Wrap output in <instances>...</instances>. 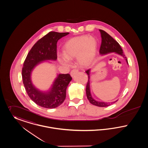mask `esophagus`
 Listing matches in <instances>:
<instances>
[{"mask_svg": "<svg viewBox=\"0 0 148 148\" xmlns=\"http://www.w3.org/2000/svg\"><path fill=\"white\" fill-rule=\"evenodd\" d=\"M78 71V69H74L72 70L71 71V72H70V75H71V77H73Z\"/></svg>", "mask_w": 148, "mask_h": 148, "instance_id": "34e87169", "label": "esophagus"}]
</instances>
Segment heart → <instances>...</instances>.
Returning a JSON list of instances; mask_svg holds the SVG:
<instances>
[{"mask_svg": "<svg viewBox=\"0 0 148 148\" xmlns=\"http://www.w3.org/2000/svg\"><path fill=\"white\" fill-rule=\"evenodd\" d=\"M97 47V42L94 37L88 35L75 37L69 40L63 47L64 56L60 55L58 60L61 64L68 65L69 60L78 57L79 62L86 65L93 59Z\"/></svg>", "mask_w": 148, "mask_h": 148, "instance_id": "1", "label": "heart"}]
</instances>
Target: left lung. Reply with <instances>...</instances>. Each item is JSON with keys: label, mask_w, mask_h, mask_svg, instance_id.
Listing matches in <instances>:
<instances>
[{"label": "left lung", "mask_w": 148, "mask_h": 148, "mask_svg": "<svg viewBox=\"0 0 148 148\" xmlns=\"http://www.w3.org/2000/svg\"><path fill=\"white\" fill-rule=\"evenodd\" d=\"M99 31L101 32V37H102V42H101V45L100 49H99L100 54L104 55V54H107V53H110V52H116V53L120 54L121 56H123L126 59V60L128 63L127 59H126V57L125 56V55L123 53L121 47L120 46V44H119L110 35H109L108 34H107L103 30L99 29ZM89 71H90V69H88L86 71L88 75V80L87 86H86V94H87V98L89 100V102L91 104H93L96 106H98V107H107L111 104L115 103L116 102H117V101L111 102V103L98 102V101H95L92 97V96L90 95V92Z\"/></svg>", "instance_id": "1"}]
</instances>
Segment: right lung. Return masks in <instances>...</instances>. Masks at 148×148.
Returning <instances> with one entry per match:
<instances>
[{
	"label": "right lung",
	"instance_id": "add662e5",
	"mask_svg": "<svg viewBox=\"0 0 148 148\" xmlns=\"http://www.w3.org/2000/svg\"><path fill=\"white\" fill-rule=\"evenodd\" d=\"M69 32L51 31L40 38L28 53L22 70L23 83L29 97L35 103L46 108H55L61 105L66 98V90L72 78L69 74H59L50 90L43 93L35 88L31 80V74L41 61L56 60L57 42Z\"/></svg>",
	"mask_w": 148,
	"mask_h": 148
}]
</instances>
